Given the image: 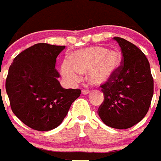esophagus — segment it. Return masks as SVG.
<instances>
[{"mask_svg": "<svg viewBox=\"0 0 161 161\" xmlns=\"http://www.w3.org/2000/svg\"><path fill=\"white\" fill-rule=\"evenodd\" d=\"M82 93H83V94H85V95L89 94V93H90V91L86 90V89H83V90H82Z\"/></svg>", "mask_w": 161, "mask_h": 161, "instance_id": "1", "label": "esophagus"}]
</instances>
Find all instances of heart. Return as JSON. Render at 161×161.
<instances>
[{
  "label": "heart",
  "instance_id": "obj_1",
  "mask_svg": "<svg viewBox=\"0 0 161 161\" xmlns=\"http://www.w3.org/2000/svg\"><path fill=\"white\" fill-rule=\"evenodd\" d=\"M122 61V54L117 50L91 47L74 52L71 61L65 60L62 64L61 73L67 82L74 85L80 80L82 73L88 72L89 83L100 86L117 75Z\"/></svg>",
  "mask_w": 161,
  "mask_h": 161
}]
</instances>
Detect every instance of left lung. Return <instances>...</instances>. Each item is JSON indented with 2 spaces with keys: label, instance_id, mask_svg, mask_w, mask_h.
Masks as SVG:
<instances>
[{
  "label": "left lung",
  "instance_id": "8db88e82",
  "mask_svg": "<svg viewBox=\"0 0 161 161\" xmlns=\"http://www.w3.org/2000/svg\"><path fill=\"white\" fill-rule=\"evenodd\" d=\"M123 53L117 75L101 85L104 102L98 115L107 126L127 129L137 124L147 113L153 96V78L147 57L136 45L114 37Z\"/></svg>",
  "mask_w": 161,
  "mask_h": 161
}]
</instances>
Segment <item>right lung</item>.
<instances>
[{
  "mask_svg": "<svg viewBox=\"0 0 161 161\" xmlns=\"http://www.w3.org/2000/svg\"><path fill=\"white\" fill-rule=\"evenodd\" d=\"M65 46L38 43L14 58L5 89L13 112L34 130L47 131L61 124L80 89H64L56 58Z\"/></svg>",
  "mask_w": 161,
  "mask_h": 161,
  "instance_id": "right-lung-1",
  "label": "right lung"
}]
</instances>
